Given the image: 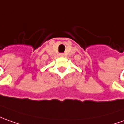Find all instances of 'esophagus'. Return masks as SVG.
Segmentation results:
<instances>
[{"label":"esophagus","mask_w":124,"mask_h":124,"mask_svg":"<svg viewBox=\"0 0 124 124\" xmlns=\"http://www.w3.org/2000/svg\"><path fill=\"white\" fill-rule=\"evenodd\" d=\"M59 56H60V57H64V54H59Z\"/></svg>","instance_id":"34e87169"}]
</instances>
